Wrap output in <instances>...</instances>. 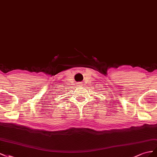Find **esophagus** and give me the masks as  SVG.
Here are the masks:
<instances>
[{"instance_id":"esophagus-1","label":"esophagus","mask_w":157,"mask_h":157,"mask_svg":"<svg viewBox=\"0 0 157 157\" xmlns=\"http://www.w3.org/2000/svg\"><path fill=\"white\" fill-rule=\"evenodd\" d=\"M78 86H82V85L83 83H82V82H78Z\"/></svg>"}]
</instances>
